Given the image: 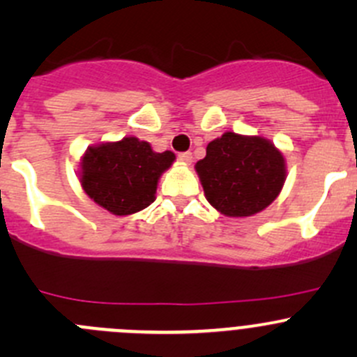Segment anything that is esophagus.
<instances>
[{
    "label": "esophagus",
    "mask_w": 357,
    "mask_h": 357,
    "mask_svg": "<svg viewBox=\"0 0 357 357\" xmlns=\"http://www.w3.org/2000/svg\"><path fill=\"white\" fill-rule=\"evenodd\" d=\"M178 158L183 162V164H192L193 155H192V153H190V152H183V153H179Z\"/></svg>",
    "instance_id": "1"
}]
</instances>
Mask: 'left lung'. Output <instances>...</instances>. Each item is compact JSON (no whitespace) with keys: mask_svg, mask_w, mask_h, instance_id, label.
<instances>
[{"mask_svg":"<svg viewBox=\"0 0 357 357\" xmlns=\"http://www.w3.org/2000/svg\"><path fill=\"white\" fill-rule=\"evenodd\" d=\"M205 199L226 218H248L276 200L287 179V160L262 136L228 131L207 145L195 164Z\"/></svg>","mask_w":357,"mask_h":357,"instance_id":"obj_1","label":"left lung"}]
</instances>
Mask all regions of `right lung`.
I'll use <instances>...</instances> for the list:
<instances>
[{
	"label": "right lung",
	"mask_w": 357,
	"mask_h": 357,
	"mask_svg": "<svg viewBox=\"0 0 357 357\" xmlns=\"http://www.w3.org/2000/svg\"><path fill=\"white\" fill-rule=\"evenodd\" d=\"M169 150L158 153L149 142L126 136L86 149L79 183L86 195L114 215H131L155 200L158 179L174 164Z\"/></svg>",
	"instance_id": "1"
}]
</instances>
